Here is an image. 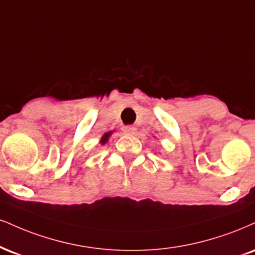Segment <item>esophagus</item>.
<instances>
[{
  "mask_svg": "<svg viewBox=\"0 0 255 255\" xmlns=\"http://www.w3.org/2000/svg\"><path fill=\"white\" fill-rule=\"evenodd\" d=\"M135 127H133V126H126V127L122 128V131L125 134H127V135H133L135 133Z\"/></svg>",
  "mask_w": 255,
  "mask_h": 255,
  "instance_id": "esophagus-1",
  "label": "esophagus"
}]
</instances>
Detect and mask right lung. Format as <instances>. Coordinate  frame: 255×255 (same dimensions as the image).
Returning a JSON list of instances; mask_svg holds the SVG:
<instances>
[{
    "label": "right lung",
    "mask_w": 255,
    "mask_h": 255,
    "mask_svg": "<svg viewBox=\"0 0 255 255\" xmlns=\"http://www.w3.org/2000/svg\"><path fill=\"white\" fill-rule=\"evenodd\" d=\"M110 134H112V131H110V133H106V134H104V135L102 136V140H101V142H102V143H106V142H107V140H108V137H109Z\"/></svg>",
    "instance_id": "right-lung-1"
}]
</instances>
